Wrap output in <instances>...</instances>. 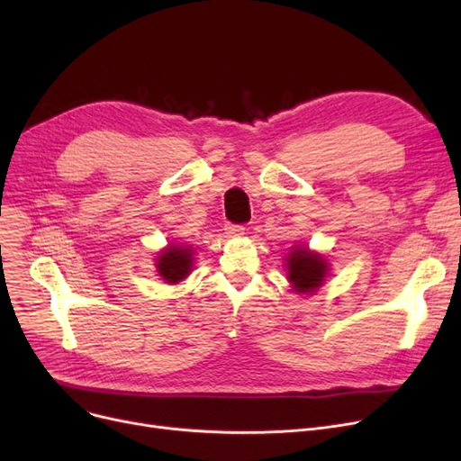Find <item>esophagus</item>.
I'll return each mask as SVG.
<instances>
[{
  "label": "esophagus",
  "instance_id": "34e87169",
  "mask_svg": "<svg viewBox=\"0 0 461 461\" xmlns=\"http://www.w3.org/2000/svg\"><path fill=\"white\" fill-rule=\"evenodd\" d=\"M226 233L230 237H239V235L245 233V228L243 226H237V224H226Z\"/></svg>",
  "mask_w": 461,
  "mask_h": 461
}]
</instances>
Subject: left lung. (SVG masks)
<instances>
[{
  "label": "left lung",
  "instance_id": "obj_1",
  "mask_svg": "<svg viewBox=\"0 0 461 461\" xmlns=\"http://www.w3.org/2000/svg\"><path fill=\"white\" fill-rule=\"evenodd\" d=\"M285 261V278L292 285V292L297 295H313L318 289L325 284L330 273L329 259L316 252L310 250L306 245H294L289 247Z\"/></svg>",
  "mask_w": 461,
  "mask_h": 461
}]
</instances>
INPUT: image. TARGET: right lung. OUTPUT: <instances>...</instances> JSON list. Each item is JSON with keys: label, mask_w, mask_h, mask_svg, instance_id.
Masks as SVG:
<instances>
[{"label": "right lung", "mask_w": 461, "mask_h": 461, "mask_svg": "<svg viewBox=\"0 0 461 461\" xmlns=\"http://www.w3.org/2000/svg\"><path fill=\"white\" fill-rule=\"evenodd\" d=\"M194 256H196V252L192 250L190 245L169 243L158 250V256L155 258L158 276L172 285L183 282L194 269Z\"/></svg>", "instance_id": "1"}]
</instances>
